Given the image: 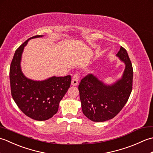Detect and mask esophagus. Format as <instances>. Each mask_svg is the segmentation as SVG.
<instances>
[{
  "label": "esophagus",
  "mask_w": 153,
  "mask_h": 153,
  "mask_svg": "<svg viewBox=\"0 0 153 153\" xmlns=\"http://www.w3.org/2000/svg\"><path fill=\"white\" fill-rule=\"evenodd\" d=\"M79 73L76 72V74H74L72 77V80H71V85H77L79 82Z\"/></svg>",
  "instance_id": "34e87169"
}]
</instances>
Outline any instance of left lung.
Listing matches in <instances>:
<instances>
[{"label":"left lung","instance_id":"8db88e82","mask_svg":"<svg viewBox=\"0 0 153 153\" xmlns=\"http://www.w3.org/2000/svg\"><path fill=\"white\" fill-rule=\"evenodd\" d=\"M117 56L126 64L121 79L112 85H106L93 75L87 74L79 83L78 89L82 111L91 121L105 122L114 118L130 96L134 74L131 60L122 47Z\"/></svg>","mask_w":153,"mask_h":153}]
</instances>
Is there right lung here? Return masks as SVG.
<instances>
[{
  "instance_id": "add662e5",
  "label": "right lung",
  "mask_w": 153,
  "mask_h": 153,
  "mask_svg": "<svg viewBox=\"0 0 153 153\" xmlns=\"http://www.w3.org/2000/svg\"><path fill=\"white\" fill-rule=\"evenodd\" d=\"M43 35H35L22 44L16 51L10 67L11 94L22 112L30 118L43 121L58 112V106L71 85V76L52 77L42 82L25 77L20 68L24 48L28 41Z\"/></svg>"
}]
</instances>
